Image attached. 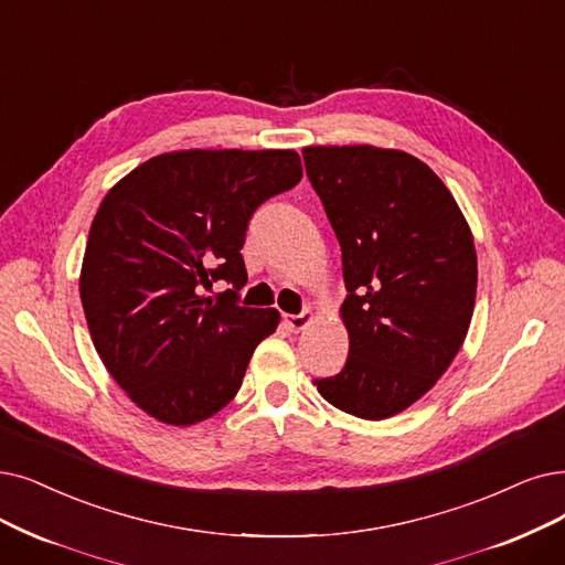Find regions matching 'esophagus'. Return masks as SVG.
Here are the masks:
<instances>
[{
	"instance_id": "1",
	"label": "esophagus",
	"mask_w": 565,
	"mask_h": 565,
	"mask_svg": "<svg viewBox=\"0 0 565 565\" xmlns=\"http://www.w3.org/2000/svg\"><path fill=\"white\" fill-rule=\"evenodd\" d=\"M312 320H315L312 310H306V312H301V315H285V318H282L285 327H287L289 331H295V333L303 331Z\"/></svg>"
}]
</instances>
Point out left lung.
I'll return each mask as SVG.
<instances>
[{"instance_id":"1","label":"left lung","mask_w":565,"mask_h":565,"mask_svg":"<svg viewBox=\"0 0 565 565\" xmlns=\"http://www.w3.org/2000/svg\"><path fill=\"white\" fill-rule=\"evenodd\" d=\"M303 164L341 245L345 369L315 380L333 408L387 419L459 354L478 291L472 232L417 157L377 146H308Z\"/></svg>"}]
</instances>
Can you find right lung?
<instances>
[{"mask_svg":"<svg viewBox=\"0 0 565 565\" xmlns=\"http://www.w3.org/2000/svg\"><path fill=\"white\" fill-rule=\"evenodd\" d=\"M295 150H173L108 190L89 227L78 291L102 364L139 408L192 426L227 405L276 308L236 306L247 220L301 180ZM227 279L222 300L199 296Z\"/></svg>","mask_w":565,"mask_h":565,"instance_id":"right-lung-1","label":"right lung"}]
</instances>
